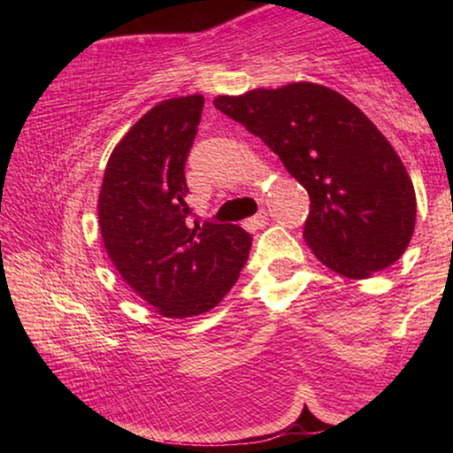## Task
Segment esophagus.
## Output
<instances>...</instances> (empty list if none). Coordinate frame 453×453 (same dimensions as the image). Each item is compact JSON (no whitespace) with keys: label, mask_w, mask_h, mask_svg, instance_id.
<instances>
[{"label":"esophagus","mask_w":453,"mask_h":453,"mask_svg":"<svg viewBox=\"0 0 453 453\" xmlns=\"http://www.w3.org/2000/svg\"><path fill=\"white\" fill-rule=\"evenodd\" d=\"M265 224H267V213H265V210H259L254 218H250V219L243 221V227L245 229H251V232H254V229L265 227Z\"/></svg>","instance_id":"34e87169"}]
</instances>
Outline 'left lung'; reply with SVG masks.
I'll list each match as a JSON object with an SVG mask.
<instances>
[{
    "mask_svg": "<svg viewBox=\"0 0 453 453\" xmlns=\"http://www.w3.org/2000/svg\"><path fill=\"white\" fill-rule=\"evenodd\" d=\"M213 105L257 135L308 189L303 240L349 280L394 265L416 227L408 170L373 121L337 91L311 81L218 96Z\"/></svg>",
    "mask_w": 453,
    "mask_h": 453,
    "instance_id": "left-lung-1",
    "label": "left lung"
}]
</instances>
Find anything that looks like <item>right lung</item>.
Listing matches in <instances>:
<instances>
[{
	"label": "right lung",
	"instance_id": "add662e5",
	"mask_svg": "<svg viewBox=\"0 0 453 453\" xmlns=\"http://www.w3.org/2000/svg\"><path fill=\"white\" fill-rule=\"evenodd\" d=\"M203 96L164 99L121 137L97 199L107 256L159 316L181 319L216 308L248 262L251 235L234 224L191 226L186 159Z\"/></svg>",
	"mask_w": 453,
	"mask_h": 453
}]
</instances>
